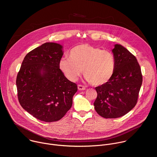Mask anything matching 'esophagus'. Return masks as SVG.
<instances>
[{"label": "esophagus", "instance_id": "esophagus-1", "mask_svg": "<svg viewBox=\"0 0 157 157\" xmlns=\"http://www.w3.org/2000/svg\"><path fill=\"white\" fill-rule=\"evenodd\" d=\"M78 88L79 90H81V91H83V90H85V86H84L83 85H81V84H78Z\"/></svg>", "mask_w": 157, "mask_h": 157}]
</instances>
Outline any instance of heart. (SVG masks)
Segmentation results:
<instances>
[{
  "mask_svg": "<svg viewBox=\"0 0 157 157\" xmlns=\"http://www.w3.org/2000/svg\"><path fill=\"white\" fill-rule=\"evenodd\" d=\"M116 67V57L113 52L88 44L73 47L70 52L69 58H63L59 63L60 70L69 80L76 81L82 70L86 79L97 86L110 81Z\"/></svg>",
  "mask_w": 157,
  "mask_h": 157,
  "instance_id": "heart-1",
  "label": "heart"
}]
</instances>
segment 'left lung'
<instances>
[{"label": "left lung", "mask_w": 157, "mask_h": 157, "mask_svg": "<svg viewBox=\"0 0 157 157\" xmlns=\"http://www.w3.org/2000/svg\"><path fill=\"white\" fill-rule=\"evenodd\" d=\"M112 52L116 60L114 75L107 83L95 88L98 93L95 110L105 119L122 117L135 107L142 83L140 66L136 56L119 44Z\"/></svg>", "instance_id": "8db88e82"}]
</instances>
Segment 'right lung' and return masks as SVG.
Segmentation results:
<instances>
[{"instance_id":"add662e5","label":"right lung","mask_w":157,"mask_h":157,"mask_svg":"<svg viewBox=\"0 0 157 157\" xmlns=\"http://www.w3.org/2000/svg\"><path fill=\"white\" fill-rule=\"evenodd\" d=\"M63 47L45 43L30 52L18 73L16 85L18 101L26 111L46 122L60 120L72 106L78 91L59 68Z\"/></svg>"}]
</instances>
